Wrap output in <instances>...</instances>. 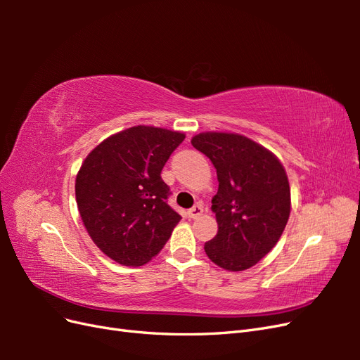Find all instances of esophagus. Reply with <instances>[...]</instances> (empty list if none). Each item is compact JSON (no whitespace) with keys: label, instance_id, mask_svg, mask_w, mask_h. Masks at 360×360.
Here are the masks:
<instances>
[{"label":"esophagus","instance_id":"esophagus-1","mask_svg":"<svg viewBox=\"0 0 360 360\" xmlns=\"http://www.w3.org/2000/svg\"><path fill=\"white\" fill-rule=\"evenodd\" d=\"M202 212H204V210H202V205H193L192 209L188 210V216L192 217V219H197L198 216L202 214Z\"/></svg>","mask_w":360,"mask_h":360}]
</instances>
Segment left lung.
I'll list each match as a JSON object with an SVG mask.
<instances>
[{"instance_id":"obj_1","label":"left lung","mask_w":360,"mask_h":360,"mask_svg":"<svg viewBox=\"0 0 360 360\" xmlns=\"http://www.w3.org/2000/svg\"><path fill=\"white\" fill-rule=\"evenodd\" d=\"M192 146L216 168L219 188L212 200L217 234L204 245L214 264L242 271L278 243L291 210L287 172L279 159L238 134L204 132Z\"/></svg>"}]
</instances>
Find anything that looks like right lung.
<instances>
[{"mask_svg": "<svg viewBox=\"0 0 360 360\" xmlns=\"http://www.w3.org/2000/svg\"><path fill=\"white\" fill-rule=\"evenodd\" d=\"M184 134L134 126L93 148L76 176V204L91 240L123 266H143L165 246L181 216L160 172Z\"/></svg>", "mask_w": 360, "mask_h": 360, "instance_id": "1", "label": "right lung"}]
</instances>
